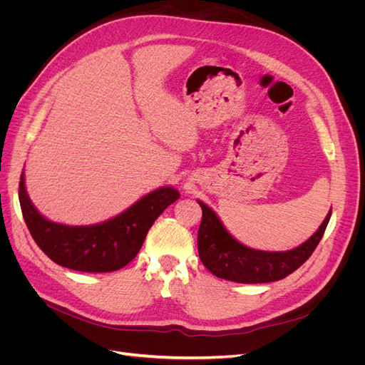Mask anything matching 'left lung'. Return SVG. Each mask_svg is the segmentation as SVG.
Returning <instances> with one entry per match:
<instances>
[{
	"instance_id": "8db88e82",
	"label": "left lung",
	"mask_w": 365,
	"mask_h": 365,
	"mask_svg": "<svg viewBox=\"0 0 365 365\" xmlns=\"http://www.w3.org/2000/svg\"><path fill=\"white\" fill-rule=\"evenodd\" d=\"M197 231V251L204 267L219 279L237 283H269L288 277L311 257L322 240L332 212L304 244L289 251H260L240 244L231 236L217 215L204 202Z\"/></svg>"
}]
</instances>
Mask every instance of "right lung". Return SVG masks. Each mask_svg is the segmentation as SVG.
I'll return each mask as SVG.
<instances>
[{
    "label": "right lung",
    "mask_w": 365,
    "mask_h": 365,
    "mask_svg": "<svg viewBox=\"0 0 365 365\" xmlns=\"http://www.w3.org/2000/svg\"><path fill=\"white\" fill-rule=\"evenodd\" d=\"M178 197L173 187H161L105 222L73 227L43 217L27 195L24 172L19 181V204L31 237L54 263L82 272H113L126 267L152 224Z\"/></svg>",
    "instance_id": "1"
}]
</instances>
